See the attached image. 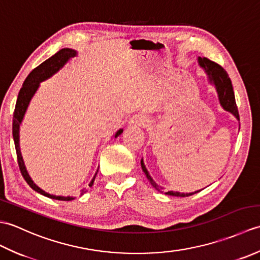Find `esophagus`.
Wrapping results in <instances>:
<instances>
[{"label": "esophagus", "instance_id": "1", "mask_svg": "<svg viewBox=\"0 0 260 260\" xmlns=\"http://www.w3.org/2000/svg\"><path fill=\"white\" fill-rule=\"evenodd\" d=\"M147 124V118L144 114H136L129 119V125L135 127H142Z\"/></svg>", "mask_w": 260, "mask_h": 260}]
</instances>
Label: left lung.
I'll return each mask as SVG.
<instances>
[{
    "label": "left lung",
    "mask_w": 260,
    "mask_h": 260,
    "mask_svg": "<svg viewBox=\"0 0 260 260\" xmlns=\"http://www.w3.org/2000/svg\"><path fill=\"white\" fill-rule=\"evenodd\" d=\"M199 64L206 70L207 75L209 76V80L211 84H214L215 89H217L218 92V97H219V102L221 104V106L223 109L227 110V112L233 114L235 117L239 120V113H238V107L236 105V99H235V92H234V88L233 84H231V80L229 78V76L227 74L221 66L215 63L211 60H209L208 58H198ZM142 165V170L143 172L145 173L147 180L150 181V183L153 185V187L159 192H164V189L162 186H159L156 184V182L152 179V176L148 173V171L146 170L144 162L143 159L141 161ZM201 190L196 191V192H191V193H181V192H174V191H168L165 192V194L168 196H173V197H190L194 193L200 192Z\"/></svg>",
    "instance_id": "8db88e82"
}]
</instances>
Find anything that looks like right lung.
<instances>
[{
  "label": "right lung",
  "instance_id": "add662e5",
  "mask_svg": "<svg viewBox=\"0 0 260 260\" xmlns=\"http://www.w3.org/2000/svg\"><path fill=\"white\" fill-rule=\"evenodd\" d=\"M76 56H77L76 50H73V49H69V48H64V49H61V50H59L56 54H53L52 57L47 59L45 62L39 64L36 69H33L29 74V76L25 78L23 85H22V88L19 91L18 99H16V104H15V109L13 113L12 133H13V140H14V145H15V151H16V157H18V164H19V169L21 171L22 176H23V179L26 181V183L29 184L32 189L37 191L38 193H40V194L46 196L50 199H54V200H60V201H71V200H74L75 198L49 194V193L45 192L38 185L33 183V181L31 180L29 174H27V172H26L23 158H22V155H21L20 144H19V141H20L19 133H20V125L22 123V119H23V117H24L26 108H27V106H29L30 101L32 99L33 95H35L36 91L38 90L39 86H40V82H42L43 80H46L48 78H50L51 76L58 73V71L69 61V59L74 58ZM121 133H123V129H119L116 132V134L114 135L115 139L117 136H119ZM97 172H98V170L96 171L95 175H93L92 180L90 181L89 186H91L93 184V181H95ZM86 191H87L86 189L81 190V194H84Z\"/></svg>",
  "mask_w": 260,
  "mask_h": 260
}]
</instances>
